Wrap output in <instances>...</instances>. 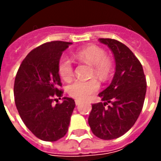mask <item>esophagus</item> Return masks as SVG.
<instances>
[{"label": "esophagus", "mask_w": 161, "mask_h": 161, "mask_svg": "<svg viewBox=\"0 0 161 161\" xmlns=\"http://www.w3.org/2000/svg\"><path fill=\"white\" fill-rule=\"evenodd\" d=\"M75 103H76V105H79L81 103V101L80 100H75Z\"/></svg>", "instance_id": "obj_1"}]
</instances>
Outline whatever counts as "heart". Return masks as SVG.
<instances>
[{
  "mask_svg": "<svg viewBox=\"0 0 161 161\" xmlns=\"http://www.w3.org/2000/svg\"><path fill=\"white\" fill-rule=\"evenodd\" d=\"M75 58L81 62L92 65L91 74L95 75L103 81H105L111 73L113 69L111 60L106 57L104 50L95 45L88 46L77 51L74 54ZM58 74L62 79L70 80L74 73L73 64L67 57H62L58 64ZM99 90V83L97 79L87 81L76 80L68 85L67 93L71 97L84 100L96 93Z\"/></svg>",
  "mask_w": 161,
  "mask_h": 161,
  "instance_id": "obj_1",
  "label": "heart"
}]
</instances>
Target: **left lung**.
<instances>
[{"instance_id":"8db88e82","label":"left lung","mask_w":161,"mask_h":161,"mask_svg":"<svg viewBox=\"0 0 161 161\" xmlns=\"http://www.w3.org/2000/svg\"><path fill=\"white\" fill-rule=\"evenodd\" d=\"M114 54L115 72L109 86L98 96L103 103L92 104L88 119L91 131L103 140L123 135L134 126L142 112L147 82L138 58L124 44L112 39H99Z\"/></svg>"}]
</instances>
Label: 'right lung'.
<instances>
[{
	"label": "right lung",
	"instance_id": "1",
	"mask_svg": "<svg viewBox=\"0 0 161 161\" xmlns=\"http://www.w3.org/2000/svg\"><path fill=\"white\" fill-rule=\"evenodd\" d=\"M70 42L52 41L31 51L16 74L14 95L16 108L26 128L45 142H56L66 135L75 108L72 98L63 97L58 64Z\"/></svg>",
	"mask_w": 161,
	"mask_h": 161
}]
</instances>
